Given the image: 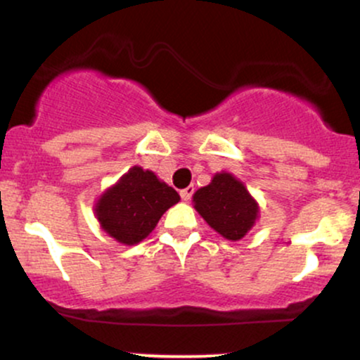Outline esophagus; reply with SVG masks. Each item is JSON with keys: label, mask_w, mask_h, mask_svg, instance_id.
<instances>
[{"label": "esophagus", "mask_w": 360, "mask_h": 360, "mask_svg": "<svg viewBox=\"0 0 360 360\" xmlns=\"http://www.w3.org/2000/svg\"><path fill=\"white\" fill-rule=\"evenodd\" d=\"M193 193H194L193 186H188V188H186V189H181L179 194H181V198H183V201H189V200H191Z\"/></svg>", "instance_id": "34e87169"}]
</instances>
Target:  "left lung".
<instances>
[{
  "instance_id": "obj_1",
  "label": "left lung",
  "mask_w": 360,
  "mask_h": 360,
  "mask_svg": "<svg viewBox=\"0 0 360 360\" xmlns=\"http://www.w3.org/2000/svg\"><path fill=\"white\" fill-rule=\"evenodd\" d=\"M193 203L214 232L232 242L245 237L259 214L257 201L230 172L214 174L212 183L194 193Z\"/></svg>"
}]
</instances>
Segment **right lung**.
<instances>
[{"mask_svg": "<svg viewBox=\"0 0 360 360\" xmlns=\"http://www.w3.org/2000/svg\"><path fill=\"white\" fill-rule=\"evenodd\" d=\"M176 189L152 171L134 166L94 206L101 229L125 245H135L148 237L160 217L179 201Z\"/></svg>", "mask_w": 360, "mask_h": 360, "instance_id": "right-lung-1", "label": "right lung"}]
</instances>
